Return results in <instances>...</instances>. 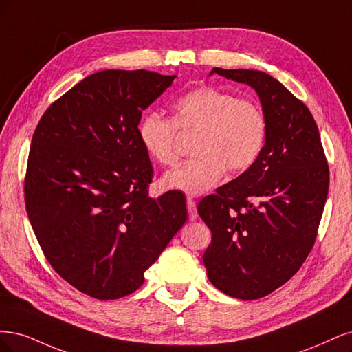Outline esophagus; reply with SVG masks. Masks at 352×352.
I'll return each instance as SVG.
<instances>
[{"label": "esophagus", "mask_w": 352, "mask_h": 352, "mask_svg": "<svg viewBox=\"0 0 352 352\" xmlns=\"http://www.w3.org/2000/svg\"><path fill=\"white\" fill-rule=\"evenodd\" d=\"M187 210H188V218L190 221L197 219V208H196V201L192 199H187Z\"/></svg>", "instance_id": "34e87169"}]
</instances>
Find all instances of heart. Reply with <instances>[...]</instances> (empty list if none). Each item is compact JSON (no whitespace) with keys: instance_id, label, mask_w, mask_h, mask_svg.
I'll use <instances>...</instances> for the list:
<instances>
[{"instance_id":"b5f03b06","label":"heart","mask_w":352,"mask_h":352,"mask_svg":"<svg viewBox=\"0 0 352 352\" xmlns=\"http://www.w3.org/2000/svg\"><path fill=\"white\" fill-rule=\"evenodd\" d=\"M178 130L197 133L192 143L197 157L168 173L162 184L197 196L219 184L226 169L238 174L256 164L266 144L267 120L257 102L200 86L177 99L174 118L151 112L138 133L152 161L174 166L179 157Z\"/></svg>"}]
</instances>
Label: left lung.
Instances as JSON below:
<instances>
[{"label":"left lung","mask_w":352,"mask_h":352,"mask_svg":"<svg viewBox=\"0 0 352 352\" xmlns=\"http://www.w3.org/2000/svg\"><path fill=\"white\" fill-rule=\"evenodd\" d=\"M213 73L256 90L267 138L253 166L200 200L197 212L212 232L203 263L226 296L257 300L289 280L311 252L329 166L311 112L276 78L244 69Z\"/></svg>","instance_id":"left-lung-1"}]
</instances>
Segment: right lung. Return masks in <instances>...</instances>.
I'll list each match as a JSON object with an SVG mask.
<instances>
[{"instance_id": "add662e5", "label": "right lung", "mask_w": 352, "mask_h": 352, "mask_svg": "<svg viewBox=\"0 0 352 352\" xmlns=\"http://www.w3.org/2000/svg\"><path fill=\"white\" fill-rule=\"evenodd\" d=\"M175 76L90 74L45 111L33 133L25 203L42 252L63 279L98 300L140 288L187 221L186 196L147 195L153 168L142 112Z\"/></svg>"}]
</instances>
